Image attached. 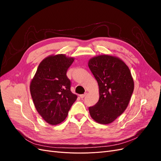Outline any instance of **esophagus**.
I'll return each mask as SVG.
<instances>
[{
	"label": "esophagus",
	"instance_id": "obj_1",
	"mask_svg": "<svg viewBox=\"0 0 161 161\" xmlns=\"http://www.w3.org/2000/svg\"><path fill=\"white\" fill-rule=\"evenodd\" d=\"M86 92H85V93H84V94H82V95H80V97L81 99H83L84 97L86 96Z\"/></svg>",
	"mask_w": 161,
	"mask_h": 161
}]
</instances>
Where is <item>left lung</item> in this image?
Returning <instances> with one entry per match:
<instances>
[{
    "label": "left lung",
    "mask_w": 161,
    "mask_h": 161,
    "mask_svg": "<svg viewBox=\"0 0 161 161\" xmlns=\"http://www.w3.org/2000/svg\"><path fill=\"white\" fill-rule=\"evenodd\" d=\"M89 67L98 82L99 99L89 110L97 123L108 124L127 108L134 84L128 66L119 58L101 55L91 58Z\"/></svg>",
    "instance_id": "1"
}]
</instances>
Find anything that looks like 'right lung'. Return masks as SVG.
<instances>
[{
  "label": "right lung",
  "mask_w": 161,
  "mask_h": 161,
  "mask_svg": "<svg viewBox=\"0 0 161 161\" xmlns=\"http://www.w3.org/2000/svg\"><path fill=\"white\" fill-rule=\"evenodd\" d=\"M73 62L74 58L64 54L48 56L41 62L31 82L30 92L36 108L51 125L62 122L76 100L66 76Z\"/></svg>",
  "instance_id": "right-lung-1"
}]
</instances>
